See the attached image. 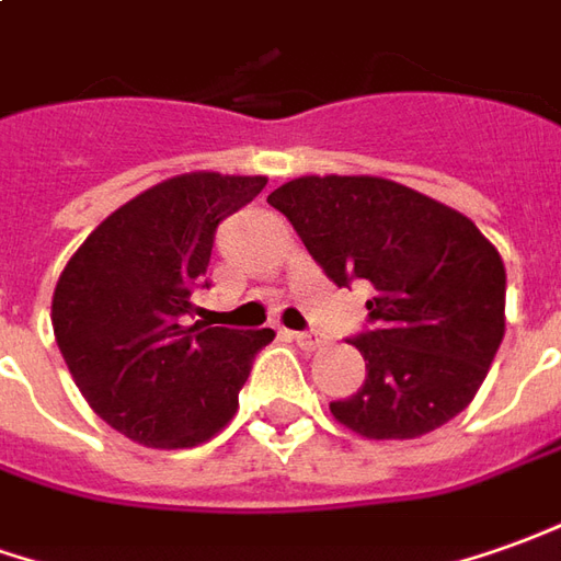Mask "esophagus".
<instances>
[{
    "instance_id": "obj_1",
    "label": "esophagus",
    "mask_w": 561,
    "mask_h": 561,
    "mask_svg": "<svg viewBox=\"0 0 561 561\" xmlns=\"http://www.w3.org/2000/svg\"><path fill=\"white\" fill-rule=\"evenodd\" d=\"M293 339H296V345L305 347V351H318L323 345V335L320 332H293Z\"/></svg>"
}]
</instances>
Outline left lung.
<instances>
[{
    "label": "left lung",
    "instance_id": "obj_1",
    "mask_svg": "<svg viewBox=\"0 0 561 561\" xmlns=\"http://www.w3.org/2000/svg\"><path fill=\"white\" fill-rule=\"evenodd\" d=\"M332 284L369 280L366 381L330 403L366 439H415L465 412L504 339L507 272L465 214L381 176H299L268 195Z\"/></svg>",
    "mask_w": 561,
    "mask_h": 561
}]
</instances>
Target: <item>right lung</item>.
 <instances>
[{"mask_svg":"<svg viewBox=\"0 0 561 561\" xmlns=\"http://www.w3.org/2000/svg\"><path fill=\"white\" fill-rule=\"evenodd\" d=\"M265 176L180 173L96 226L54 287L57 347L81 397L149 449H192L238 412V391L272 330L183 327L207 287L216 226L265 188Z\"/></svg>","mask_w":561,"mask_h":561,"instance_id":"right-lung-1","label":"right lung"}]
</instances>
